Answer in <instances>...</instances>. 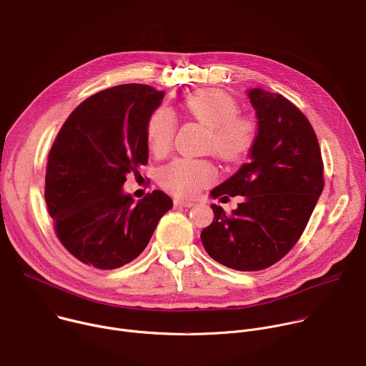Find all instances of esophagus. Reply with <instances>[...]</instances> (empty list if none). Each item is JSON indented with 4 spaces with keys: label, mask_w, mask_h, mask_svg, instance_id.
Masks as SVG:
<instances>
[{
    "label": "esophagus",
    "mask_w": 366,
    "mask_h": 366,
    "mask_svg": "<svg viewBox=\"0 0 366 366\" xmlns=\"http://www.w3.org/2000/svg\"><path fill=\"white\" fill-rule=\"evenodd\" d=\"M174 204H175L177 207H185V208H189V207L195 205V202H194V201H189V199H181V198L174 199Z\"/></svg>",
    "instance_id": "esophagus-1"
}]
</instances>
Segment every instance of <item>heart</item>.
<instances>
[{
    "mask_svg": "<svg viewBox=\"0 0 366 366\" xmlns=\"http://www.w3.org/2000/svg\"><path fill=\"white\" fill-rule=\"evenodd\" d=\"M185 112L208 128L205 148L224 162L239 164L253 152L259 138V124L250 114H242L237 100L219 89H202L184 100ZM177 134V117L167 109H157L147 124L149 151L167 157ZM217 177L215 167L207 159L177 158L159 171L162 188L178 197H195Z\"/></svg>",
    "mask_w": 366,
    "mask_h": 366,
    "instance_id": "obj_1",
    "label": "heart"
}]
</instances>
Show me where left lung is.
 Segmentation results:
<instances>
[{
	"instance_id": "left-lung-1",
	"label": "left lung",
	"mask_w": 366,
	"mask_h": 366,
	"mask_svg": "<svg viewBox=\"0 0 366 366\" xmlns=\"http://www.w3.org/2000/svg\"><path fill=\"white\" fill-rule=\"evenodd\" d=\"M259 117V138L214 198L241 195L237 209L212 204L214 221L202 229L205 252L238 272L264 270L282 260L302 237L323 191V161L309 119L280 93L249 92Z\"/></svg>"
}]
</instances>
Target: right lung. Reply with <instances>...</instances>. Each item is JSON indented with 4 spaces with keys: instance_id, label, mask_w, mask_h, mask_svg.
<instances>
[{
    "instance_id": "add662e5",
    "label": "right lung",
    "mask_w": 366,
    "mask_h": 366,
    "mask_svg": "<svg viewBox=\"0 0 366 366\" xmlns=\"http://www.w3.org/2000/svg\"><path fill=\"white\" fill-rule=\"evenodd\" d=\"M148 84H119L81 102L49 152L44 198L54 232L79 262L112 270L135 260L172 208L162 191L138 204L122 192L148 164L147 124L164 99Z\"/></svg>"
}]
</instances>
